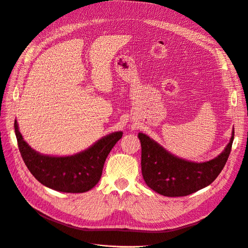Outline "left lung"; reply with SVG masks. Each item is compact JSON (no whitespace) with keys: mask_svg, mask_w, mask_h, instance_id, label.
<instances>
[{"mask_svg":"<svg viewBox=\"0 0 248 248\" xmlns=\"http://www.w3.org/2000/svg\"><path fill=\"white\" fill-rule=\"evenodd\" d=\"M141 145V174L150 188L164 197H185L211 184L226 166L234 132L224 151L207 162H190L170 154L146 134Z\"/></svg>","mask_w":248,"mask_h":248,"instance_id":"left-lung-1","label":"left lung"}]
</instances>
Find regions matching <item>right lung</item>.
I'll list each match as a JSON object with an SVG mask.
<instances>
[{
	"label": "right lung",
	"mask_w": 248,
	"mask_h": 248,
	"mask_svg": "<svg viewBox=\"0 0 248 248\" xmlns=\"http://www.w3.org/2000/svg\"><path fill=\"white\" fill-rule=\"evenodd\" d=\"M17 145L28 170L44 186L62 192H86L98 183L110 150L122 138V131L101 139L86 151L73 156L52 157L35 152L22 139L14 122Z\"/></svg>",
	"instance_id": "obj_1"
}]
</instances>
